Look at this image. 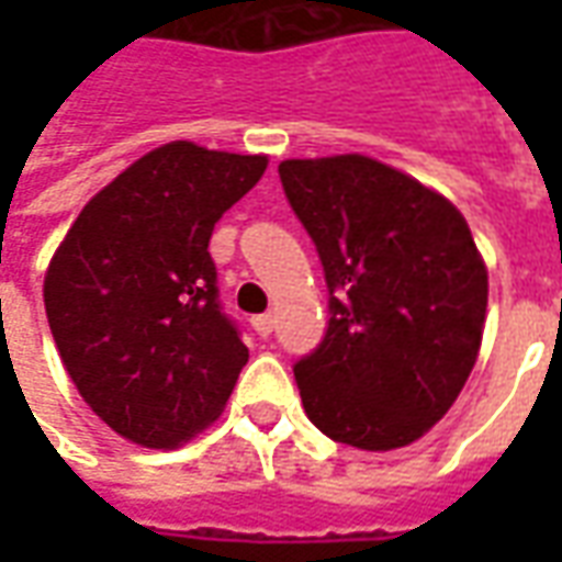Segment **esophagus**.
Returning a JSON list of instances; mask_svg holds the SVG:
<instances>
[{"instance_id": "esophagus-1", "label": "esophagus", "mask_w": 562, "mask_h": 562, "mask_svg": "<svg viewBox=\"0 0 562 562\" xmlns=\"http://www.w3.org/2000/svg\"><path fill=\"white\" fill-rule=\"evenodd\" d=\"M252 328H256L258 337H270V330H273V316H270V313L252 316Z\"/></svg>"}]
</instances>
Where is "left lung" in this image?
Listing matches in <instances>:
<instances>
[{
  "label": "left lung",
  "instance_id": "8db88e82",
  "mask_svg": "<svg viewBox=\"0 0 562 562\" xmlns=\"http://www.w3.org/2000/svg\"><path fill=\"white\" fill-rule=\"evenodd\" d=\"M280 180L328 282V330L294 364L306 415L342 446H409L479 358L487 270L470 225L448 198L358 153L285 159Z\"/></svg>",
  "mask_w": 562,
  "mask_h": 562
}]
</instances>
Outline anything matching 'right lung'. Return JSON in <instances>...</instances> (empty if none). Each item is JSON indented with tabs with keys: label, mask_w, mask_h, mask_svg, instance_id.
Wrapping results in <instances>:
<instances>
[{
	"label": "right lung",
	"mask_w": 562,
	"mask_h": 562,
	"mask_svg": "<svg viewBox=\"0 0 562 562\" xmlns=\"http://www.w3.org/2000/svg\"><path fill=\"white\" fill-rule=\"evenodd\" d=\"M268 156L173 140L80 210L44 277V310L80 397L111 430L173 448L216 422L249 361L210 258L222 213Z\"/></svg>",
	"instance_id": "obj_1"
}]
</instances>
